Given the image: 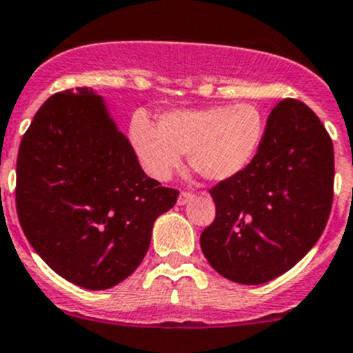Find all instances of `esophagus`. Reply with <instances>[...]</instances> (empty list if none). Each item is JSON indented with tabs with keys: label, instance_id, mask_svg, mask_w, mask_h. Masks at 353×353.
<instances>
[{
	"label": "esophagus",
	"instance_id": "esophagus-1",
	"mask_svg": "<svg viewBox=\"0 0 353 353\" xmlns=\"http://www.w3.org/2000/svg\"><path fill=\"white\" fill-rule=\"evenodd\" d=\"M193 198H194L193 193H190V191H183V193L179 194V198H177V203H179V205H186V203H190V201L193 200Z\"/></svg>",
	"mask_w": 353,
	"mask_h": 353
}]
</instances>
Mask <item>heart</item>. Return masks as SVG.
<instances>
[{
	"mask_svg": "<svg viewBox=\"0 0 353 353\" xmlns=\"http://www.w3.org/2000/svg\"><path fill=\"white\" fill-rule=\"evenodd\" d=\"M263 132L265 119L253 103L167 112L159 128L136 115L129 129L139 162L159 181L179 169L181 155H190L191 169L205 179H231L255 160Z\"/></svg>",
	"mask_w": 353,
	"mask_h": 353,
	"instance_id": "1",
	"label": "heart"
}]
</instances>
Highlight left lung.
Listing matches in <instances>:
<instances>
[{"mask_svg":"<svg viewBox=\"0 0 353 353\" xmlns=\"http://www.w3.org/2000/svg\"><path fill=\"white\" fill-rule=\"evenodd\" d=\"M333 181V141L323 122L302 101L283 100L255 160L210 190L215 221L200 236L205 259L239 285L285 274L323 234Z\"/></svg>","mask_w":353,"mask_h":353,"instance_id":"8db88e82","label":"left lung"}]
</instances>
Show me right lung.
<instances>
[{
  "mask_svg": "<svg viewBox=\"0 0 353 353\" xmlns=\"http://www.w3.org/2000/svg\"><path fill=\"white\" fill-rule=\"evenodd\" d=\"M179 191L143 172L129 139L90 88L44 101L17 157L20 225L67 281L108 290L138 269L153 222Z\"/></svg>",
  "mask_w": 353,
  "mask_h": 353,
  "instance_id": "1",
  "label": "right lung"
}]
</instances>
